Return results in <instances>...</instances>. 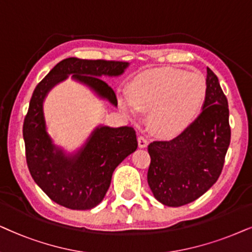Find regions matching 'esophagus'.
<instances>
[{"label":"esophagus","mask_w":252,"mask_h":252,"mask_svg":"<svg viewBox=\"0 0 252 252\" xmlns=\"http://www.w3.org/2000/svg\"><path fill=\"white\" fill-rule=\"evenodd\" d=\"M147 144H149V142H147V139L145 138V137L138 136V146L140 147V149H144V147H146Z\"/></svg>","instance_id":"1"}]
</instances>
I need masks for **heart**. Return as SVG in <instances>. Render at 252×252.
Listing matches in <instances>:
<instances>
[{
	"label": "heart",
	"instance_id": "obj_1",
	"mask_svg": "<svg viewBox=\"0 0 252 252\" xmlns=\"http://www.w3.org/2000/svg\"><path fill=\"white\" fill-rule=\"evenodd\" d=\"M207 96V83L199 72L162 66L140 73L130 84L129 95L119 96L124 112L136 119L149 112V126L162 137L186 130L199 115Z\"/></svg>",
	"mask_w": 252,
	"mask_h": 252
}]
</instances>
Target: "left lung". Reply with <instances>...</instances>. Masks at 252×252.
Masks as SVG:
<instances>
[{"mask_svg": "<svg viewBox=\"0 0 252 252\" xmlns=\"http://www.w3.org/2000/svg\"><path fill=\"white\" fill-rule=\"evenodd\" d=\"M207 96L202 113L170 140H156L147 150V182L157 200L172 207L206 192L222 172L230 143L229 109L218 77L207 68Z\"/></svg>", "mask_w": 252, "mask_h": 252, "instance_id": "1", "label": "left lung"}]
</instances>
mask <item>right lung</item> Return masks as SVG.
<instances>
[{"instance_id":"add662e5","label":"right lung","mask_w":252,"mask_h":252,"mask_svg":"<svg viewBox=\"0 0 252 252\" xmlns=\"http://www.w3.org/2000/svg\"><path fill=\"white\" fill-rule=\"evenodd\" d=\"M128 62L69 58L59 62L33 91L23 124L26 162L34 182L53 202L71 210H91L105 197L113 172L138 143L131 126H99L83 149L66 157L46 131L42 103L53 86L69 75L117 106L114 90L99 77L119 76Z\"/></svg>"}]
</instances>
